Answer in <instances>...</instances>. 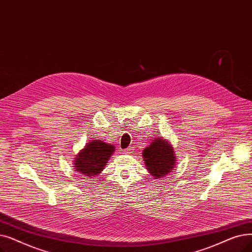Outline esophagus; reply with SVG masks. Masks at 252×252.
I'll return each mask as SVG.
<instances>
[{
    "instance_id": "esophagus-1",
    "label": "esophagus",
    "mask_w": 252,
    "mask_h": 252,
    "mask_svg": "<svg viewBox=\"0 0 252 252\" xmlns=\"http://www.w3.org/2000/svg\"><path fill=\"white\" fill-rule=\"evenodd\" d=\"M126 152L127 153V155H132V153L134 152V148L129 146V147H127V148L126 149Z\"/></svg>"
}]
</instances>
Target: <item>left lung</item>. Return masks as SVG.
Returning a JSON list of instances; mask_svg holds the SVG:
<instances>
[{
    "instance_id": "obj_1",
    "label": "left lung",
    "mask_w": 252,
    "mask_h": 252,
    "mask_svg": "<svg viewBox=\"0 0 252 252\" xmlns=\"http://www.w3.org/2000/svg\"><path fill=\"white\" fill-rule=\"evenodd\" d=\"M145 166L153 179L161 178L169 174L175 166L176 158L173 147L163 139H156L143 150Z\"/></svg>"
}]
</instances>
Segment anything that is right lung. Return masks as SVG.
Instances as JSON below:
<instances>
[{"label":"right lung","mask_w":252,"mask_h":252,"mask_svg":"<svg viewBox=\"0 0 252 252\" xmlns=\"http://www.w3.org/2000/svg\"><path fill=\"white\" fill-rule=\"evenodd\" d=\"M114 147L100 140H94L86 144L75 158L76 171L86 177L100 174L112 156Z\"/></svg>","instance_id":"add662e5"}]
</instances>
